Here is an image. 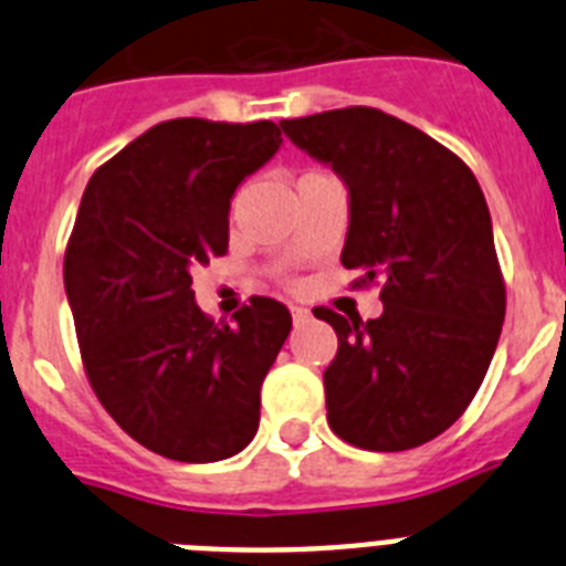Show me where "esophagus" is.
<instances>
[{
	"label": "esophagus",
	"mask_w": 566,
	"mask_h": 566,
	"mask_svg": "<svg viewBox=\"0 0 566 566\" xmlns=\"http://www.w3.org/2000/svg\"><path fill=\"white\" fill-rule=\"evenodd\" d=\"M308 317H312V314H308V308L292 306V319H294V326H300V323H306Z\"/></svg>",
	"instance_id": "obj_1"
}]
</instances>
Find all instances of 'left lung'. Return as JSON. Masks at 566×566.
Returning <instances> with one entry per match:
<instances>
[{
	"mask_svg": "<svg viewBox=\"0 0 566 566\" xmlns=\"http://www.w3.org/2000/svg\"><path fill=\"white\" fill-rule=\"evenodd\" d=\"M283 133L348 189L339 260L382 280V314L363 323L314 308L337 332L323 374L328 424L363 451H408L464 413L504 323L493 223L468 164L374 107L286 118Z\"/></svg>",
	"mask_w": 566,
	"mask_h": 566,
	"instance_id": "obj_1",
	"label": "left lung"
}]
</instances>
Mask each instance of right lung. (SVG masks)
<instances>
[{"label":"right lung","mask_w":566,"mask_h":566,"mask_svg":"<svg viewBox=\"0 0 566 566\" xmlns=\"http://www.w3.org/2000/svg\"><path fill=\"white\" fill-rule=\"evenodd\" d=\"M277 124L175 118L96 169L64 254L82 363L122 431L175 462H218L258 433L260 385L292 314L252 297L198 308L192 269L229 249L234 189L280 149Z\"/></svg>","instance_id":"add662e5"}]
</instances>
